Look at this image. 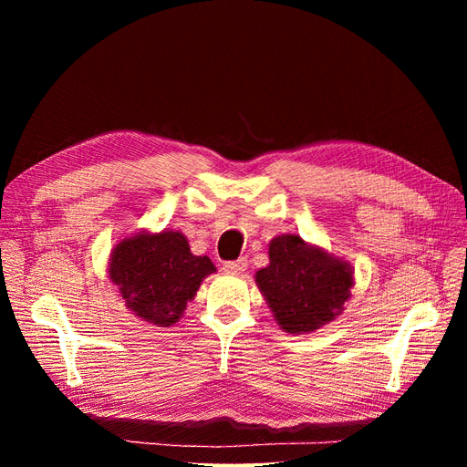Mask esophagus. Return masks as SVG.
<instances>
[{"mask_svg": "<svg viewBox=\"0 0 467 467\" xmlns=\"http://www.w3.org/2000/svg\"><path fill=\"white\" fill-rule=\"evenodd\" d=\"M222 268L225 273H232V275H239V273H244L245 268H247V259H237V261H228V263H223L222 265Z\"/></svg>", "mask_w": 467, "mask_h": 467, "instance_id": "34e87169", "label": "esophagus"}]
</instances>
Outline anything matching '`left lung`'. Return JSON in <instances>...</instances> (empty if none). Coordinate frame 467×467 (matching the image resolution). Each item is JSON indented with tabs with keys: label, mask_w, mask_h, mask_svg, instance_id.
Wrapping results in <instances>:
<instances>
[{
	"label": "left lung",
	"mask_w": 467,
	"mask_h": 467,
	"mask_svg": "<svg viewBox=\"0 0 467 467\" xmlns=\"http://www.w3.org/2000/svg\"><path fill=\"white\" fill-rule=\"evenodd\" d=\"M255 282L280 329L304 335L343 314L355 273L323 247L285 234L268 244V265L255 273Z\"/></svg>",
	"instance_id": "8db88e82"
}]
</instances>
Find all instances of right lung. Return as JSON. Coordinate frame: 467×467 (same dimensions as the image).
<instances>
[{
  "label": "right lung",
  "mask_w": 467,
  "mask_h": 467,
  "mask_svg": "<svg viewBox=\"0 0 467 467\" xmlns=\"http://www.w3.org/2000/svg\"><path fill=\"white\" fill-rule=\"evenodd\" d=\"M107 273L136 317L171 327L216 266L206 255H192L181 232L144 230L120 239L110 251Z\"/></svg>",
  "instance_id": "obj_1"
}]
</instances>
